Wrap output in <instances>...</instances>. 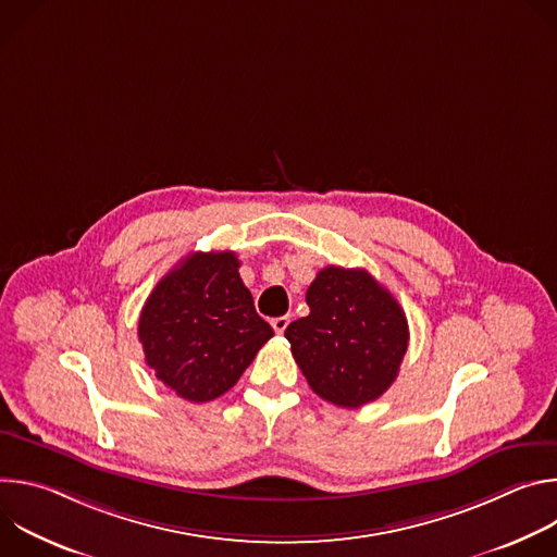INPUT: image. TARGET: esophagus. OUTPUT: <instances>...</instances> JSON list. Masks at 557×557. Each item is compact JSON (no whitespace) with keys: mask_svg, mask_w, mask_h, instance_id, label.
Wrapping results in <instances>:
<instances>
[{"mask_svg":"<svg viewBox=\"0 0 557 557\" xmlns=\"http://www.w3.org/2000/svg\"><path fill=\"white\" fill-rule=\"evenodd\" d=\"M288 322H290V317H275V320H271V326H273V331L277 333V335H282L284 331H286V326H288Z\"/></svg>","mask_w":557,"mask_h":557,"instance_id":"esophagus-1","label":"esophagus"}]
</instances>
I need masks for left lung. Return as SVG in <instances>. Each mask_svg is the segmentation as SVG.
I'll use <instances>...</instances> for the list:
<instances>
[{"mask_svg":"<svg viewBox=\"0 0 557 557\" xmlns=\"http://www.w3.org/2000/svg\"><path fill=\"white\" fill-rule=\"evenodd\" d=\"M310 312L284 337L308 385L339 408H361L394 383L408 350L406 312L368 271L326 267L306 290Z\"/></svg>","mask_w":557,"mask_h":557,"instance_id":"8db88e82","label":"left lung"}]
</instances>
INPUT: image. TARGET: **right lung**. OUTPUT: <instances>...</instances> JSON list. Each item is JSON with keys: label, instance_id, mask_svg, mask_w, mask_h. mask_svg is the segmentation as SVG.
Segmentation results:
<instances>
[{"label": "right lung", "instance_id": "right-lung-1", "mask_svg": "<svg viewBox=\"0 0 557 557\" xmlns=\"http://www.w3.org/2000/svg\"><path fill=\"white\" fill-rule=\"evenodd\" d=\"M237 269L233 251L189 253L140 310L145 361L185 401L218 399L273 337Z\"/></svg>", "mask_w": 557, "mask_h": 557}]
</instances>
